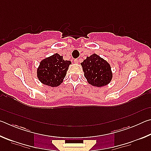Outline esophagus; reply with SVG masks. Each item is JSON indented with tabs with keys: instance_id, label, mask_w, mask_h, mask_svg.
<instances>
[{
	"instance_id": "esophagus-1",
	"label": "esophagus",
	"mask_w": 151,
	"mask_h": 151,
	"mask_svg": "<svg viewBox=\"0 0 151 151\" xmlns=\"http://www.w3.org/2000/svg\"><path fill=\"white\" fill-rule=\"evenodd\" d=\"M74 62H75V63H78L79 60H78V59H75L74 60Z\"/></svg>"
}]
</instances>
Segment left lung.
I'll return each mask as SVG.
<instances>
[{"label":"left lung","instance_id":"1","mask_svg":"<svg viewBox=\"0 0 151 151\" xmlns=\"http://www.w3.org/2000/svg\"><path fill=\"white\" fill-rule=\"evenodd\" d=\"M88 83L94 87L108 85L112 78L111 66L106 60L94 54L87 57L81 63Z\"/></svg>","mask_w":151,"mask_h":151}]
</instances>
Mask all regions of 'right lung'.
I'll return each mask as SVG.
<instances>
[{
	"label": "right lung",
	"instance_id": "right-lung-1",
	"mask_svg": "<svg viewBox=\"0 0 151 151\" xmlns=\"http://www.w3.org/2000/svg\"><path fill=\"white\" fill-rule=\"evenodd\" d=\"M71 61L65 60L57 53L42 59L37 69V76L42 84L57 87L63 83Z\"/></svg>",
	"mask_w": 151,
	"mask_h": 151
}]
</instances>
